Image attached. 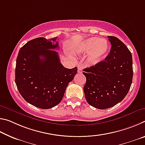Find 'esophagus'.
<instances>
[{"label": "esophagus", "instance_id": "1", "mask_svg": "<svg viewBox=\"0 0 145 145\" xmlns=\"http://www.w3.org/2000/svg\"><path fill=\"white\" fill-rule=\"evenodd\" d=\"M78 73H82V68L81 67H78Z\"/></svg>", "mask_w": 145, "mask_h": 145}]
</instances>
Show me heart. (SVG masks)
<instances>
[{
  "instance_id": "obj_1",
  "label": "heart",
  "mask_w": 145,
  "mask_h": 145,
  "mask_svg": "<svg viewBox=\"0 0 145 145\" xmlns=\"http://www.w3.org/2000/svg\"><path fill=\"white\" fill-rule=\"evenodd\" d=\"M110 48L109 43L105 39L91 37L82 41L77 46L76 51L80 54H86V63L94 67L98 65L106 57Z\"/></svg>"
}]
</instances>
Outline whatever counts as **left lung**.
Instances as JSON below:
<instances>
[{"label":"left lung","instance_id":"left-lung-1","mask_svg":"<svg viewBox=\"0 0 145 145\" xmlns=\"http://www.w3.org/2000/svg\"><path fill=\"white\" fill-rule=\"evenodd\" d=\"M110 53L98 65L84 68V92L87 102L97 109L114 106L128 93L133 77L132 57L127 46L114 36H108Z\"/></svg>","mask_w":145,"mask_h":145}]
</instances>
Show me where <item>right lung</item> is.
Here are the masks:
<instances>
[{
	"label": "right lung",
	"instance_id": "right-lung-1",
	"mask_svg": "<svg viewBox=\"0 0 145 145\" xmlns=\"http://www.w3.org/2000/svg\"><path fill=\"white\" fill-rule=\"evenodd\" d=\"M58 37H41L28 41L16 58L15 83L26 102L47 109L59 104L77 68H65L57 52ZM56 42V44L54 43Z\"/></svg>",
	"mask_w": 145,
	"mask_h": 145
}]
</instances>
